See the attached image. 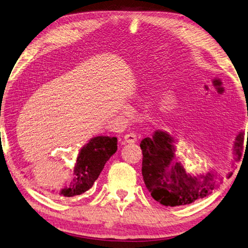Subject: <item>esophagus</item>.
<instances>
[{"label": "esophagus", "instance_id": "1", "mask_svg": "<svg viewBox=\"0 0 248 248\" xmlns=\"http://www.w3.org/2000/svg\"><path fill=\"white\" fill-rule=\"evenodd\" d=\"M124 141L126 143H135L137 141V136L134 133H128L124 136Z\"/></svg>", "mask_w": 248, "mask_h": 248}]
</instances>
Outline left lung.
<instances>
[{"label": "left lung", "instance_id": "obj_1", "mask_svg": "<svg viewBox=\"0 0 248 248\" xmlns=\"http://www.w3.org/2000/svg\"><path fill=\"white\" fill-rule=\"evenodd\" d=\"M173 138L164 131H156L153 138L140 143L142 176L152 197L163 206H184L203 199L217 188L219 176L214 172L191 175L176 160ZM244 134L234 141L233 153L238 160L243 148ZM232 174H229V177Z\"/></svg>", "mask_w": 248, "mask_h": 248}]
</instances>
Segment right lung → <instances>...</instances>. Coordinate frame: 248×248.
<instances>
[{
	"label": "right lung",
	"instance_id": "obj_1",
	"mask_svg": "<svg viewBox=\"0 0 248 248\" xmlns=\"http://www.w3.org/2000/svg\"><path fill=\"white\" fill-rule=\"evenodd\" d=\"M117 150L118 139L115 137L98 136L91 139L78 154L74 177L70 186L60 191L59 195L72 197L89 190L98 178L105 163Z\"/></svg>",
	"mask_w": 248,
	"mask_h": 248
}]
</instances>
